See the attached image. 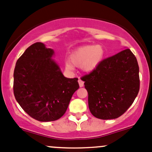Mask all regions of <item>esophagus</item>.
<instances>
[{"mask_svg":"<svg viewBox=\"0 0 152 152\" xmlns=\"http://www.w3.org/2000/svg\"><path fill=\"white\" fill-rule=\"evenodd\" d=\"M78 83H79V86H80V87H83V85H84V82H83V81L82 80H81V79H79V80H78Z\"/></svg>","mask_w":152,"mask_h":152,"instance_id":"34e87169","label":"esophagus"}]
</instances>
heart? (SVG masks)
<instances>
[{
    "mask_svg": "<svg viewBox=\"0 0 152 152\" xmlns=\"http://www.w3.org/2000/svg\"><path fill=\"white\" fill-rule=\"evenodd\" d=\"M105 50L101 45H87L79 47L71 54L66 68L72 70L73 66H80L86 72H91L98 67L104 58Z\"/></svg>",
    "mask_w": 152,
    "mask_h": 152,
    "instance_id": "1",
    "label": "heart"
}]
</instances>
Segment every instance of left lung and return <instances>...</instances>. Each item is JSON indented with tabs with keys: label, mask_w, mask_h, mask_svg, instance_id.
Returning a JSON list of instances; mask_svg holds the SVG:
<instances>
[{
	"label": "left lung",
	"mask_w": 152,
	"mask_h": 152,
	"mask_svg": "<svg viewBox=\"0 0 152 152\" xmlns=\"http://www.w3.org/2000/svg\"><path fill=\"white\" fill-rule=\"evenodd\" d=\"M81 80L85 82L93 116L115 119L126 112L139 92V66L134 55L126 49L103 60Z\"/></svg>",
	"instance_id": "obj_1"
}]
</instances>
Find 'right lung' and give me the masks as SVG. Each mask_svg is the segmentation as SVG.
Instances as JSON below:
<instances>
[{"label": "right lung", "instance_id": "obj_1", "mask_svg": "<svg viewBox=\"0 0 152 152\" xmlns=\"http://www.w3.org/2000/svg\"><path fill=\"white\" fill-rule=\"evenodd\" d=\"M54 53L43 43H34L18 58L14 70L16 100L30 117L41 122L60 119L79 88L77 78L64 77L52 59Z\"/></svg>", "mask_w": 152, "mask_h": 152}]
</instances>
